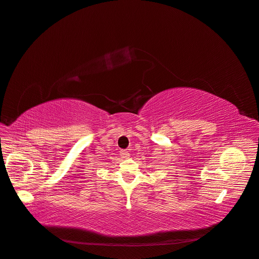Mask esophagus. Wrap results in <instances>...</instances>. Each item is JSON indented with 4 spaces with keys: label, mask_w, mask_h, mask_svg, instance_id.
<instances>
[{
    "label": "esophagus",
    "mask_w": 259,
    "mask_h": 259,
    "mask_svg": "<svg viewBox=\"0 0 259 259\" xmlns=\"http://www.w3.org/2000/svg\"><path fill=\"white\" fill-rule=\"evenodd\" d=\"M120 156L122 158H129L130 157V153L127 150H121L120 151Z\"/></svg>",
    "instance_id": "obj_1"
}]
</instances>
